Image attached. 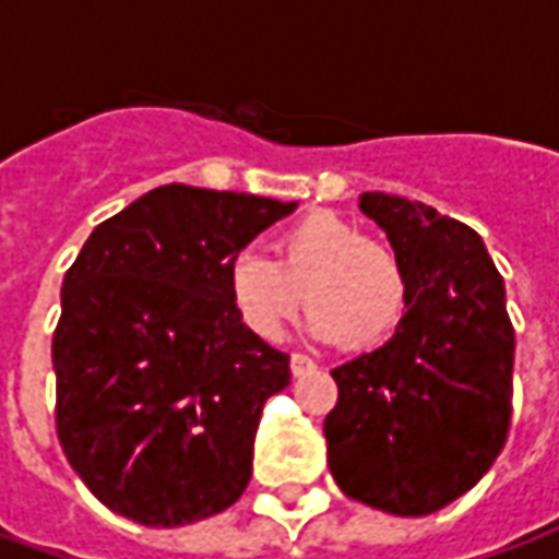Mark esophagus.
Returning a JSON list of instances; mask_svg holds the SVG:
<instances>
[{"label":"esophagus","mask_w":559,"mask_h":559,"mask_svg":"<svg viewBox=\"0 0 559 559\" xmlns=\"http://www.w3.org/2000/svg\"><path fill=\"white\" fill-rule=\"evenodd\" d=\"M317 368V362L311 359V356H305V353H293L290 356V371L293 377H305V374H311Z\"/></svg>","instance_id":"34e87169"}]
</instances>
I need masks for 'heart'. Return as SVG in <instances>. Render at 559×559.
<instances>
[{
  "label": "heart",
  "mask_w": 559,
  "mask_h": 559,
  "mask_svg": "<svg viewBox=\"0 0 559 559\" xmlns=\"http://www.w3.org/2000/svg\"><path fill=\"white\" fill-rule=\"evenodd\" d=\"M278 260L257 248L236 251L227 296L254 338L281 341L308 302V335L347 341L356 350L389 341L411 308V269L386 242L335 212H311L275 242Z\"/></svg>",
  "instance_id": "heart-1"
}]
</instances>
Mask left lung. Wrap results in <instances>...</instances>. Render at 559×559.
Listing matches in <instances>:
<instances>
[{
	"instance_id": "left-lung-1",
	"label": "left lung",
	"mask_w": 559,
	"mask_h": 559,
	"mask_svg": "<svg viewBox=\"0 0 559 559\" xmlns=\"http://www.w3.org/2000/svg\"><path fill=\"white\" fill-rule=\"evenodd\" d=\"M359 209L411 269V308L383 347L332 371L329 469L350 500L431 515L491 469L509 433L515 332L506 287L467 224L380 191H365Z\"/></svg>"
}]
</instances>
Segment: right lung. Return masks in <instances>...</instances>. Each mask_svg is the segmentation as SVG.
<instances>
[{"label": "right lung", "instance_id": "1", "mask_svg": "<svg viewBox=\"0 0 559 559\" xmlns=\"http://www.w3.org/2000/svg\"><path fill=\"white\" fill-rule=\"evenodd\" d=\"M299 203L160 185L98 224L62 281L56 431L83 485L143 527H182L251 481L290 356L254 338L227 266Z\"/></svg>", "mask_w": 559, "mask_h": 559}]
</instances>
